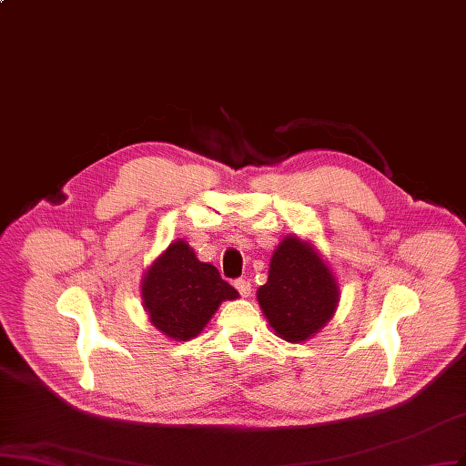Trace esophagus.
<instances>
[{
	"mask_svg": "<svg viewBox=\"0 0 466 466\" xmlns=\"http://www.w3.org/2000/svg\"><path fill=\"white\" fill-rule=\"evenodd\" d=\"M234 287H236V290L239 292V296L248 298V296L251 294V284H249V280H246V279H238V280L234 282Z\"/></svg>",
	"mask_w": 466,
	"mask_h": 466,
	"instance_id": "1",
	"label": "esophagus"
}]
</instances>
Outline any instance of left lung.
<instances>
[{"mask_svg":"<svg viewBox=\"0 0 466 466\" xmlns=\"http://www.w3.org/2000/svg\"><path fill=\"white\" fill-rule=\"evenodd\" d=\"M258 299L275 333L289 342H299L331 319L339 304V287L311 246L289 236L273 253L268 279L259 287Z\"/></svg>","mask_w":466,"mask_h":466,"instance_id":"8db88e82","label":"left lung"}]
</instances>
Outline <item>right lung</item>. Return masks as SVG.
Returning a JSON list of instances; mask_svg holds the SVG:
<instances>
[{"label":"right lung","instance_id":"right-lung-1","mask_svg":"<svg viewBox=\"0 0 466 466\" xmlns=\"http://www.w3.org/2000/svg\"><path fill=\"white\" fill-rule=\"evenodd\" d=\"M143 304L151 323L174 340L198 337L224 299L238 290L222 280L217 267L201 263L182 242L168 246L143 279Z\"/></svg>","mask_w":466,"mask_h":466}]
</instances>
